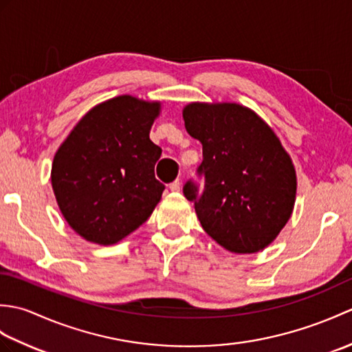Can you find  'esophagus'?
<instances>
[{
  "instance_id": "esophagus-1",
  "label": "esophagus",
  "mask_w": 352,
  "mask_h": 352,
  "mask_svg": "<svg viewBox=\"0 0 352 352\" xmlns=\"http://www.w3.org/2000/svg\"><path fill=\"white\" fill-rule=\"evenodd\" d=\"M169 189H170L172 192H180V189H182V183L178 182V180L172 182V183L169 184Z\"/></svg>"
}]
</instances>
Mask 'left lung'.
Wrapping results in <instances>:
<instances>
[{"mask_svg":"<svg viewBox=\"0 0 352 352\" xmlns=\"http://www.w3.org/2000/svg\"><path fill=\"white\" fill-rule=\"evenodd\" d=\"M186 130L203 144L204 190L189 180L183 193L195 203L206 233L236 254L265 250L295 206L296 174L290 155L263 119L236 102H190Z\"/></svg>","mask_w":352,"mask_h":352,"instance_id":"obj_1","label":"left lung"}]
</instances>
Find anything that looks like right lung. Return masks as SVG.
Instances as JSON below:
<instances>
[{"mask_svg":"<svg viewBox=\"0 0 352 352\" xmlns=\"http://www.w3.org/2000/svg\"><path fill=\"white\" fill-rule=\"evenodd\" d=\"M160 102L121 95L91 109L57 149L51 184L69 227L87 242L113 245L159 204L154 175L162 148L149 139Z\"/></svg>","mask_w":352,"mask_h":352,"instance_id":"add662e5","label":"right lung"}]
</instances>
